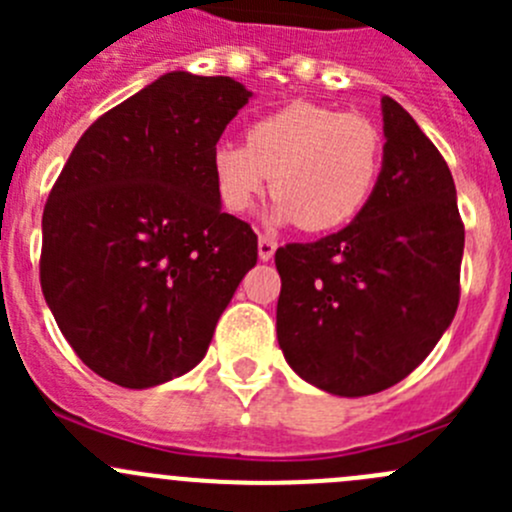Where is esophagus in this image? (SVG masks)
<instances>
[{
    "label": "esophagus",
    "mask_w": 512,
    "mask_h": 512,
    "mask_svg": "<svg viewBox=\"0 0 512 512\" xmlns=\"http://www.w3.org/2000/svg\"><path fill=\"white\" fill-rule=\"evenodd\" d=\"M275 250H277V242L270 240V237L260 235V240H257V255H260V260L270 262L272 257H275Z\"/></svg>",
    "instance_id": "34e87169"
}]
</instances>
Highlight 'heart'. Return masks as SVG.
<instances>
[{"label":"heart","mask_w":512,"mask_h":512,"mask_svg":"<svg viewBox=\"0 0 512 512\" xmlns=\"http://www.w3.org/2000/svg\"><path fill=\"white\" fill-rule=\"evenodd\" d=\"M384 141L369 118L322 103L294 101L260 116L245 146L213 148L215 193L232 215H245L270 190V220L307 232L347 225L369 203L381 173Z\"/></svg>","instance_id":"b5f03b06"}]
</instances>
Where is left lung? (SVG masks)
<instances>
[{"label":"left lung","mask_w":512,"mask_h":512,"mask_svg":"<svg viewBox=\"0 0 512 512\" xmlns=\"http://www.w3.org/2000/svg\"><path fill=\"white\" fill-rule=\"evenodd\" d=\"M384 158L369 203L344 230L280 247L277 342L307 384L379 394L436 347L458 309L463 232L438 148L394 98H381Z\"/></svg>","instance_id":"8db88e82"}]
</instances>
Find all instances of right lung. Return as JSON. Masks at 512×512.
I'll return each mask as SVG.
<instances>
[{
	"mask_svg": "<svg viewBox=\"0 0 512 512\" xmlns=\"http://www.w3.org/2000/svg\"><path fill=\"white\" fill-rule=\"evenodd\" d=\"M252 98L230 76L170 71L103 113L41 218V292L79 359L126 389L203 361L257 235L223 213L213 148Z\"/></svg>",
	"mask_w": 512,
	"mask_h": 512,
	"instance_id": "add662e5",
	"label": "right lung"
}]
</instances>
